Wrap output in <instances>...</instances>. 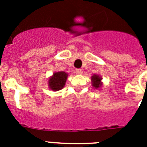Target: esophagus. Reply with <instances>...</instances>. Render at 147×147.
Listing matches in <instances>:
<instances>
[{
	"mask_svg": "<svg viewBox=\"0 0 147 147\" xmlns=\"http://www.w3.org/2000/svg\"><path fill=\"white\" fill-rule=\"evenodd\" d=\"M76 73L78 74V75H81V74L82 73V70L81 69H77L76 70Z\"/></svg>",
	"mask_w": 147,
	"mask_h": 147,
	"instance_id": "1",
	"label": "esophagus"
}]
</instances>
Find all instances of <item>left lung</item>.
<instances>
[{
	"mask_svg": "<svg viewBox=\"0 0 147 147\" xmlns=\"http://www.w3.org/2000/svg\"><path fill=\"white\" fill-rule=\"evenodd\" d=\"M101 79L102 78L97 75H94L93 76H92V86L95 88H99L102 86L101 83Z\"/></svg>",
	"mask_w": 147,
	"mask_h": 147,
	"instance_id": "1",
	"label": "left lung"
}]
</instances>
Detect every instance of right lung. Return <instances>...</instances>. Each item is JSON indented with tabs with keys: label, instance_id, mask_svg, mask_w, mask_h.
<instances>
[{
	"label": "right lung",
	"instance_id": "1",
	"mask_svg": "<svg viewBox=\"0 0 147 147\" xmlns=\"http://www.w3.org/2000/svg\"><path fill=\"white\" fill-rule=\"evenodd\" d=\"M68 74L65 71H59L54 73L53 76L50 78L49 81V87L53 91H59L65 85Z\"/></svg>",
	"mask_w": 147,
	"mask_h": 147
}]
</instances>
